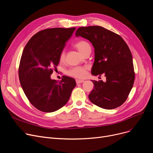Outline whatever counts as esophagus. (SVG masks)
Returning <instances> with one entry per match:
<instances>
[{
    "mask_svg": "<svg viewBox=\"0 0 153 153\" xmlns=\"http://www.w3.org/2000/svg\"><path fill=\"white\" fill-rule=\"evenodd\" d=\"M76 84H81V83H82V82H84V80H79V79H77L76 81Z\"/></svg>",
    "mask_w": 153,
    "mask_h": 153,
    "instance_id": "34e87169",
    "label": "esophagus"
}]
</instances>
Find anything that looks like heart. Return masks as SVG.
Returning a JSON list of instances; mask_svg holds the SVG:
<instances>
[{
    "label": "heart",
    "instance_id": "b5f03b06",
    "mask_svg": "<svg viewBox=\"0 0 153 153\" xmlns=\"http://www.w3.org/2000/svg\"><path fill=\"white\" fill-rule=\"evenodd\" d=\"M75 47L81 52L82 54H84V53L89 49H91V45L89 43L87 42L84 40H81V41H79L75 44ZM59 59L61 61H63L65 59V52L62 51L59 56ZM87 67H74L68 71V74L70 76L74 77L76 78L81 79L85 76L87 73Z\"/></svg>",
    "mask_w": 153,
    "mask_h": 153
}]
</instances>
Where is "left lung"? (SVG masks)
<instances>
[{
  "instance_id": "8db88e82",
  "label": "left lung",
  "mask_w": 153,
  "mask_h": 153,
  "mask_svg": "<svg viewBox=\"0 0 153 153\" xmlns=\"http://www.w3.org/2000/svg\"><path fill=\"white\" fill-rule=\"evenodd\" d=\"M76 36H82L92 43L95 61L91 73L102 74L106 82L92 81L94 89L89 99L104 109H114L127 99L134 81L131 53L124 39L119 35L100 26L79 28Z\"/></svg>"
}]
</instances>
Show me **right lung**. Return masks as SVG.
I'll use <instances>...</instances> for the list:
<instances>
[{
  "label": "right lung",
  "mask_w": 153,
  "mask_h": 153,
  "mask_svg": "<svg viewBox=\"0 0 153 153\" xmlns=\"http://www.w3.org/2000/svg\"><path fill=\"white\" fill-rule=\"evenodd\" d=\"M76 27L53 28L32 36L22 53L19 76L30 102L43 112L59 110L68 102L76 85L74 79L63 76L60 81L51 79L59 62V56Z\"/></svg>",
  "instance_id": "1"
}]
</instances>
